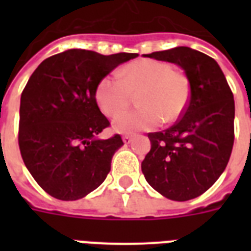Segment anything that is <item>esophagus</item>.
Wrapping results in <instances>:
<instances>
[{
    "instance_id": "34e87169",
    "label": "esophagus",
    "mask_w": 251,
    "mask_h": 251,
    "mask_svg": "<svg viewBox=\"0 0 251 251\" xmlns=\"http://www.w3.org/2000/svg\"><path fill=\"white\" fill-rule=\"evenodd\" d=\"M122 141L127 145V143H130V142L133 141V137H131V135H124V137H122Z\"/></svg>"
}]
</instances>
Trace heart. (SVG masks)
<instances>
[{
	"instance_id": "heart-1",
	"label": "heart",
	"mask_w": 251,
	"mask_h": 251,
	"mask_svg": "<svg viewBox=\"0 0 251 251\" xmlns=\"http://www.w3.org/2000/svg\"><path fill=\"white\" fill-rule=\"evenodd\" d=\"M118 76L105 75L95 91L99 108L108 117L124 112L133 95L139 92L138 104L142 108L122 113L113 121L118 133L152 130L163 121L176 122L189 105V78L164 61H133L120 69Z\"/></svg>"
}]
</instances>
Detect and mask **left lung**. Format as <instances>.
<instances>
[{
    "label": "left lung",
    "instance_id": "1",
    "mask_svg": "<svg viewBox=\"0 0 251 251\" xmlns=\"http://www.w3.org/2000/svg\"><path fill=\"white\" fill-rule=\"evenodd\" d=\"M146 57L178 65L190 82L185 113L169 129L149 133L142 161L147 182L165 198L185 202L210 189L229 161L234 142V100L218 62L187 47Z\"/></svg>",
    "mask_w": 251,
    "mask_h": 251
}]
</instances>
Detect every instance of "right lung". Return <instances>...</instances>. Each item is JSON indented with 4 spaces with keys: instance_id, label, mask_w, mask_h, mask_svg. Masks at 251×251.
Listing matches in <instances>:
<instances>
[{
    "instance_id": "obj_1",
    "label": "right lung",
    "mask_w": 251,
    "mask_h": 251,
    "mask_svg": "<svg viewBox=\"0 0 251 251\" xmlns=\"http://www.w3.org/2000/svg\"><path fill=\"white\" fill-rule=\"evenodd\" d=\"M137 53L102 56L69 49L41 62L21 96L19 150L40 187L61 201H76L104 182L120 134L96 138L110 125L95 98L98 83Z\"/></svg>"
}]
</instances>
